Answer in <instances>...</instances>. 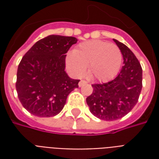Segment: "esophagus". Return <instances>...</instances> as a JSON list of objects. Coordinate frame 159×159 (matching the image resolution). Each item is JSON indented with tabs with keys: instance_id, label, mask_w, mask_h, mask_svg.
Wrapping results in <instances>:
<instances>
[{
	"instance_id": "obj_1",
	"label": "esophagus",
	"mask_w": 159,
	"mask_h": 159,
	"mask_svg": "<svg viewBox=\"0 0 159 159\" xmlns=\"http://www.w3.org/2000/svg\"><path fill=\"white\" fill-rule=\"evenodd\" d=\"M86 84H88V83H87L86 81H84V80H81L79 83H78V86L83 87L84 86V85H86Z\"/></svg>"
}]
</instances>
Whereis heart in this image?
Wrapping results in <instances>:
<instances>
[{"label":"heart","mask_w":159,"mask_h":159,"mask_svg":"<svg viewBox=\"0 0 159 159\" xmlns=\"http://www.w3.org/2000/svg\"><path fill=\"white\" fill-rule=\"evenodd\" d=\"M122 61L119 48L100 40L83 42L66 57V68L73 76H83L88 67L89 75L100 82H107L117 76Z\"/></svg>","instance_id":"heart-1"}]
</instances>
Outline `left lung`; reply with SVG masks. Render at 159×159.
Here are the masks:
<instances>
[{"mask_svg":"<svg viewBox=\"0 0 159 159\" xmlns=\"http://www.w3.org/2000/svg\"><path fill=\"white\" fill-rule=\"evenodd\" d=\"M113 41L123 54L122 70L112 81L92 85L93 93L86 99L91 113L106 121L119 119L129 113L142 89V69L137 58L126 45Z\"/></svg>","mask_w":159,"mask_h":159,"instance_id":"1","label":"left lung"}]
</instances>
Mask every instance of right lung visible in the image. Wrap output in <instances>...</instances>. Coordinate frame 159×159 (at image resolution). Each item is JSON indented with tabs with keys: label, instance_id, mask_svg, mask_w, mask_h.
<instances>
[{
	"label": "right lung",
	"instance_id": "1",
	"mask_svg": "<svg viewBox=\"0 0 159 159\" xmlns=\"http://www.w3.org/2000/svg\"><path fill=\"white\" fill-rule=\"evenodd\" d=\"M73 36L50 35L26 52L17 71L16 90L22 106L36 117H54L62 111L67 96L80 80L66 72V52L76 44Z\"/></svg>",
	"mask_w": 159,
	"mask_h": 159
}]
</instances>
